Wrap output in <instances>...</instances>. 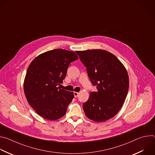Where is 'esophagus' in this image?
Returning a JSON list of instances; mask_svg holds the SVG:
<instances>
[{
	"label": "esophagus",
	"instance_id": "34e87169",
	"mask_svg": "<svg viewBox=\"0 0 155 155\" xmlns=\"http://www.w3.org/2000/svg\"><path fill=\"white\" fill-rule=\"evenodd\" d=\"M74 96H75V97H77L78 96V95H79V93H78V92H74Z\"/></svg>",
	"mask_w": 155,
	"mask_h": 155
}]
</instances>
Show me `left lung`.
<instances>
[{"instance_id": "1", "label": "left lung", "mask_w": 155, "mask_h": 155, "mask_svg": "<svg viewBox=\"0 0 155 155\" xmlns=\"http://www.w3.org/2000/svg\"><path fill=\"white\" fill-rule=\"evenodd\" d=\"M97 91L83 104L86 116L96 122L115 117L121 108L129 89V77L121 62L104 50L77 51Z\"/></svg>"}]
</instances>
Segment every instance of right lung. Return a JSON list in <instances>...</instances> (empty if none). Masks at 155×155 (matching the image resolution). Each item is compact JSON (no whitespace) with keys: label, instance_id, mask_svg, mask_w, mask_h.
Listing matches in <instances>:
<instances>
[{"label":"right lung","instance_id":"1","mask_svg":"<svg viewBox=\"0 0 155 155\" xmlns=\"http://www.w3.org/2000/svg\"><path fill=\"white\" fill-rule=\"evenodd\" d=\"M77 59L74 51L55 49L39 54L29 65L24 91L29 104L41 117L54 121L65 114L74 93L58 86L65 78L71 62Z\"/></svg>","mask_w":155,"mask_h":155}]
</instances>
